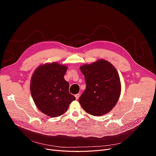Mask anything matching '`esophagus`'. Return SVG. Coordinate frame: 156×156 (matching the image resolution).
I'll return each instance as SVG.
<instances>
[{"label":"esophagus","instance_id":"1","mask_svg":"<svg viewBox=\"0 0 156 156\" xmlns=\"http://www.w3.org/2000/svg\"><path fill=\"white\" fill-rule=\"evenodd\" d=\"M79 96H80V94H76V95L75 96V98H76V100H78L79 98Z\"/></svg>","mask_w":156,"mask_h":156}]
</instances>
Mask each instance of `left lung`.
I'll return each mask as SVG.
<instances>
[{
  "label": "left lung",
  "instance_id": "obj_1",
  "mask_svg": "<svg viewBox=\"0 0 156 156\" xmlns=\"http://www.w3.org/2000/svg\"><path fill=\"white\" fill-rule=\"evenodd\" d=\"M86 81V90L79 99L83 109L94 116L109 112L116 105L121 94L119 73L111 62L98 59L80 67Z\"/></svg>",
  "mask_w": 156,
  "mask_h": 156
}]
</instances>
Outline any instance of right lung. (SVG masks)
I'll use <instances>...</instances> for the list:
<instances>
[{"instance_id":"right-lung-1","label":"right lung","mask_w":156,"mask_h":156,"mask_svg":"<svg viewBox=\"0 0 156 156\" xmlns=\"http://www.w3.org/2000/svg\"><path fill=\"white\" fill-rule=\"evenodd\" d=\"M68 67L58 62L41 64L33 72L30 84L32 98L37 108L51 117H58L67 111L75 100L69 92L64 79Z\"/></svg>"}]
</instances>
